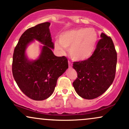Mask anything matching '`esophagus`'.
<instances>
[{"label": "esophagus", "instance_id": "obj_1", "mask_svg": "<svg viewBox=\"0 0 129 129\" xmlns=\"http://www.w3.org/2000/svg\"><path fill=\"white\" fill-rule=\"evenodd\" d=\"M68 65H69V68H71L72 67V63H71L70 61H68Z\"/></svg>", "mask_w": 129, "mask_h": 129}]
</instances>
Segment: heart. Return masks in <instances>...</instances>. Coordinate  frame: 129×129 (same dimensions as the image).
<instances>
[{"label":"heart","instance_id":"obj_1","mask_svg":"<svg viewBox=\"0 0 129 129\" xmlns=\"http://www.w3.org/2000/svg\"><path fill=\"white\" fill-rule=\"evenodd\" d=\"M98 35L94 28H80L65 31L59 36V41L54 46L60 52L69 48L71 58L77 61H84L93 54L98 42Z\"/></svg>","mask_w":129,"mask_h":129}]
</instances>
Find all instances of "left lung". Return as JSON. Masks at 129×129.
Instances as JSON below:
<instances>
[{"label": "left lung", "instance_id": "8db88e82", "mask_svg": "<svg viewBox=\"0 0 129 129\" xmlns=\"http://www.w3.org/2000/svg\"><path fill=\"white\" fill-rule=\"evenodd\" d=\"M100 37L90 58L73 64L78 74L73 86L77 94L84 99H94L104 93L115 76L117 54L113 41L103 33Z\"/></svg>", "mask_w": 129, "mask_h": 129}]
</instances>
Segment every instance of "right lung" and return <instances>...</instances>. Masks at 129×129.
<instances>
[{
    "label": "right lung",
    "instance_id": "add662e5",
    "mask_svg": "<svg viewBox=\"0 0 129 129\" xmlns=\"http://www.w3.org/2000/svg\"><path fill=\"white\" fill-rule=\"evenodd\" d=\"M50 25L45 22L28 29L21 36L13 54L14 78L23 93L36 101L46 100L52 94L58 77L68 68V59L57 57L52 52ZM35 40L42 45L39 57L31 60L25 51Z\"/></svg>",
    "mask_w": 129,
    "mask_h": 129
}]
</instances>
